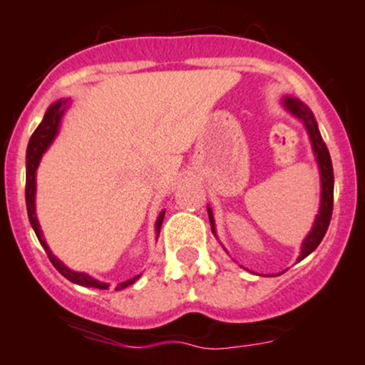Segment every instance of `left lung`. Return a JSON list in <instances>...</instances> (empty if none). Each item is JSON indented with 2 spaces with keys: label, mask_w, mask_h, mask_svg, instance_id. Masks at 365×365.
Wrapping results in <instances>:
<instances>
[{
  "label": "left lung",
  "mask_w": 365,
  "mask_h": 365,
  "mask_svg": "<svg viewBox=\"0 0 365 365\" xmlns=\"http://www.w3.org/2000/svg\"><path fill=\"white\" fill-rule=\"evenodd\" d=\"M283 106L289 110L290 113L294 115L295 118L304 124L306 131H308L309 141H312L313 147V153L317 157L318 163V170H320V182H322V192H320V210H318L317 218H314V224L309 231L308 236L304 237L301 247V255H299V260H302L304 257H308L314 248L320 245V241L324 240L325 232H327L329 224H331V217H332V206H334V171H332V160L331 155H329L327 145L324 143L322 140V134L318 131V124L314 120V115L308 106L304 105L299 99L290 98H283ZM208 217H210V224H212V232L217 236L215 232V220H213V213L212 208H208Z\"/></svg>",
  "instance_id": "left-lung-1"
}]
</instances>
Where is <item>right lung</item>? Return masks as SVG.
<instances>
[{
	"label": "right lung",
	"instance_id": "1",
	"mask_svg": "<svg viewBox=\"0 0 365 365\" xmlns=\"http://www.w3.org/2000/svg\"><path fill=\"white\" fill-rule=\"evenodd\" d=\"M66 106H68V101H63V99H61V101L53 103L51 108L45 112L43 120H41V124L38 125L36 131L33 133V136H31V140L28 143V152H26V206H28V217H29V222H31V227H33L34 232H36L38 241H40L41 247H43L45 252H47L48 259H51L53 267H56V269L59 271V273L63 274L64 278H68L70 282L76 283V285L92 287V289L106 290L110 287L108 283L98 282V279H94L92 276L86 274V273L71 271L70 267L64 266V264L61 262V260L57 259L56 255H53V253L51 252V248H48L47 241L43 240V232H41L40 224H38V218H36L34 194H36L38 164H40L41 155H43L45 150H47L48 147H51L53 138H56L57 131H59V122H61V118H63L64 112H66ZM163 220H164V212L159 215V218H157V222H155L157 236H159V232H160V225H163ZM138 278H140V276H134V278L128 279V282L118 283V285L115 287V290H122V289H125V287L133 285V283L136 282Z\"/></svg>",
	"mask_w": 365,
	"mask_h": 365
}]
</instances>
